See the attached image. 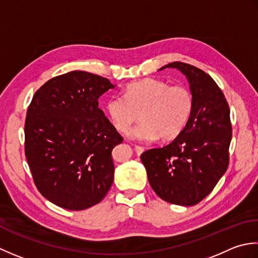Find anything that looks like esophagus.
Returning <instances> with one entry per match:
<instances>
[{"label": "esophagus", "mask_w": 258, "mask_h": 258, "mask_svg": "<svg viewBox=\"0 0 258 258\" xmlns=\"http://www.w3.org/2000/svg\"><path fill=\"white\" fill-rule=\"evenodd\" d=\"M135 150L137 152V155H141L145 151V148L141 146H135Z\"/></svg>", "instance_id": "obj_1"}]
</instances>
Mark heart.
<instances>
[{
	"label": "heart",
	"instance_id": "b5f03b06",
	"mask_svg": "<svg viewBox=\"0 0 258 258\" xmlns=\"http://www.w3.org/2000/svg\"><path fill=\"white\" fill-rule=\"evenodd\" d=\"M194 109V97L188 88L169 86L158 79L146 78L131 82L123 96L113 94L106 110L113 127L127 133L139 112L141 121L130 130L133 139L150 141L172 140L187 125Z\"/></svg>",
	"mask_w": 258,
	"mask_h": 258
}]
</instances>
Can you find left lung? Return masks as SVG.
<instances>
[{"mask_svg": "<svg viewBox=\"0 0 258 258\" xmlns=\"http://www.w3.org/2000/svg\"><path fill=\"white\" fill-rule=\"evenodd\" d=\"M175 68L185 75L194 97L190 119L176 139L162 148L145 151L140 159L154 191L165 202L194 206L208 196L227 170L232 140L229 107L223 91L206 72L183 62Z\"/></svg>", "mask_w": 258, "mask_h": 258, "instance_id": "obj_1", "label": "left lung"}]
</instances>
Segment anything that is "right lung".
<instances>
[{"mask_svg": "<svg viewBox=\"0 0 258 258\" xmlns=\"http://www.w3.org/2000/svg\"><path fill=\"white\" fill-rule=\"evenodd\" d=\"M114 87L106 78L71 71L34 93L25 118V157L38 190L56 206L92 207L112 185V149L123 138L98 100Z\"/></svg>", "mask_w": 258, "mask_h": 258, "instance_id": "1", "label": "right lung"}]
</instances>
